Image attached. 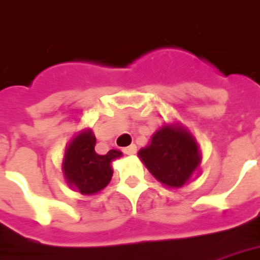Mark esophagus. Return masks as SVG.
<instances>
[{
  "mask_svg": "<svg viewBox=\"0 0 260 260\" xmlns=\"http://www.w3.org/2000/svg\"><path fill=\"white\" fill-rule=\"evenodd\" d=\"M123 152H124L126 155H136V153H137V146L134 145V144H132V145L127 146V148H124Z\"/></svg>",
  "mask_w": 260,
  "mask_h": 260,
  "instance_id": "34e87169",
  "label": "esophagus"
}]
</instances>
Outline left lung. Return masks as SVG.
Returning <instances> with one entry per match:
<instances>
[{
	"label": "left lung",
	"mask_w": 260,
	"mask_h": 260,
	"mask_svg": "<svg viewBox=\"0 0 260 260\" xmlns=\"http://www.w3.org/2000/svg\"><path fill=\"white\" fill-rule=\"evenodd\" d=\"M138 157L160 183L174 189L186 185L202 161L196 138L181 123L161 126Z\"/></svg>",
	"instance_id": "1"
}]
</instances>
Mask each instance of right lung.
Listing matches in <instances>:
<instances>
[{
  "label": "right lung",
  "instance_id": "1",
  "mask_svg": "<svg viewBox=\"0 0 260 260\" xmlns=\"http://www.w3.org/2000/svg\"><path fill=\"white\" fill-rule=\"evenodd\" d=\"M94 146V133L90 128L82 130L66 146L61 166L68 186L87 196L99 193L108 185L114 174L112 161L122 156V152L116 149L99 155Z\"/></svg>",
  "mask_w": 260,
  "mask_h": 260
}]
</instances>
